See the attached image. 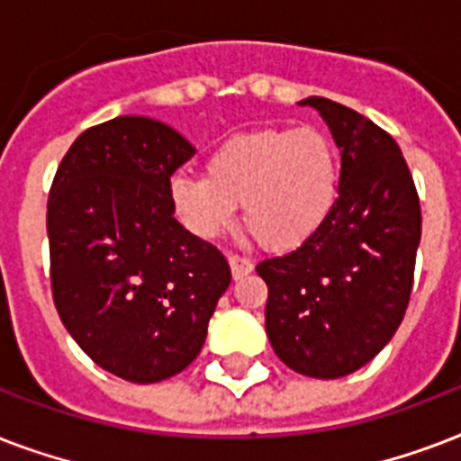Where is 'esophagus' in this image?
Listing matches in <instances>:
<instances>
[{
	"label": "esophagus",
	"instance_id": "34e87169",
	"mask_svg": "<svg viewBox=\"0 0 461 461\" xmlns=\"http://www.w3.org/2000/svg\"><path fill=\"white\" fill-rule=\"evenodd\" d=\"M230 267H231V275H234V280H241L246 275L253 270V263L244 256H237V253H231L230 256Z\"/></svg>",
	"mask_w": 461,
	"mask_h": 461
}]
</instances>
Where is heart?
Wrapping results in <instances>:
<instances>
[{
	"mask_svg": "<svg viewBox=\"0 0 461 461\" xmlns=\"http://www.w3.org/2000/svg\"><path fill=\"white\" fill-rule=\"evenodd\" d=\"M339 158L315 129H258L222 140L203 174H176L172 201L188 230L217 237L244 222L270 251H294L325 227L339 198Z\"/></svg>",
	"mask_w": 461,
	"mask_h": 461,
	"instance_id": "heart-1",
	"label": "heart"
}]
</instances>
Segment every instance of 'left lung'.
Segmentation results:
<instances>
[{"mask_svg":"<svg viewBox=\"0 0 461 461\" xmlns=\"http://www.w3.org/2000/svg\"><path fill=\"white\" fill-rule=\"evenodd\" d=\"M342 150L332 215L296 251L267 258L266 332L282 364L308 378L366 366L400 328L414 285L421 205L387 131L328 97H306Z\"/></svg>","mask_w":461,"mask_h":461,"instance_id":"1","label":"left lung"}]
</instances>
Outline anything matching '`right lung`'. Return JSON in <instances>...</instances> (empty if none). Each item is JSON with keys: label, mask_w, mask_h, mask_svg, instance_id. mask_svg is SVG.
<instances>
[{"label": "right lung", "mask_w": 461, "mask_h": 461, "mask_svg": "<svg viewBox=\"0 0 461 461\" xmlns=\"http://www.w3.org/2000/svg\"><path fill=\"white\" fill-rule=\"evenodd\" d=\"M172 126L117 117L83 131L47 198L57 313L100 368L159 383L203 349L230 263L174 220L172 174L194 158Z\"/></svg>", "instance_id": "add662e5"}]
</instances>
